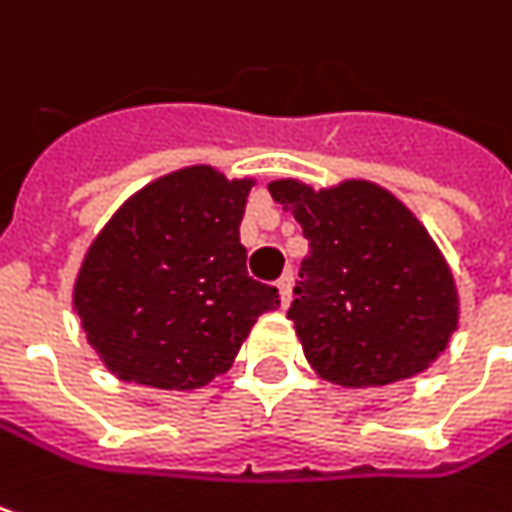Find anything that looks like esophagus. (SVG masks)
I'll return each instance as SVG.
<instances>
[{"label":"esophagus","instance_id":"esophagus-1","mask_svg":"<svg viewBox=\"0 0 512 512\" xmlns=\"http://www.w3.org/2000/svg\"><path fill=\"white\" fill-rule=\"evenodd\" d=\"M291 285H294V276L282 274L276 279V288H279V306L285 309L291 303Z\"/></svg>","mask_w":512,"mask_h":512}]
</instances>
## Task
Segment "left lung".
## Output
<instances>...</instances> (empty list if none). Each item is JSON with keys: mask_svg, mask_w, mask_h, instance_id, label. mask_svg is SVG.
Segmentation results:
<instances>
[{"mask_svg": "<svg viewBox=\"0 0 512 512\" xmlns=\"http://www.w3.org/2000/svg\"><path fill=\"white\" fill-rule=\"evenodd\" d=\"M309 238L288 317L320 379L382 387L431 367L457 329L449 262L417 215L370 180L268 186Z\"/></svg>", "mask_w": 512, "mask_h": 512, "instance_id": "8db88e82", "label": "left lung"}]
</instances>
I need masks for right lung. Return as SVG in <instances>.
<instances>
[{"instance_id": "obj_1", "label": "right lung", "mask_w": 512, "mask_h": 512, "mask_svg": "<svg viewBox=\"0 0 512 512\" xmlns=\"http://www.w3.org/2000/svg\"><path fill=\"white\" fill-rule=\"evenodd\" d=\"M253 180L189 165L139 189L90 244L72 306L122 382L195 390L227 373L279 291L247 276L238 224Z\"/></svg>"}]
</instances>
